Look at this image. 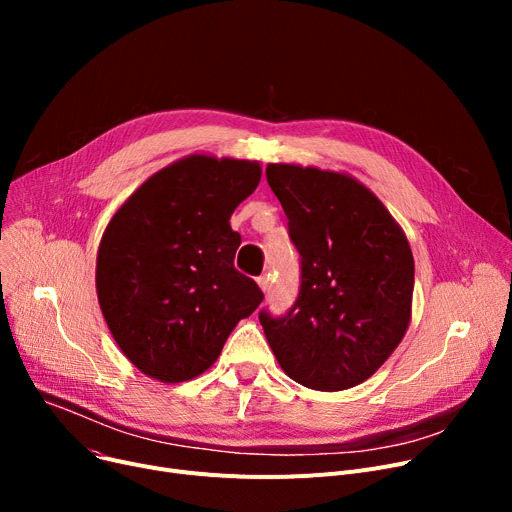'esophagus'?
I'll return each mask as SVG.
<instances>
[{"instance_id":"34e87169","label":"esophagus","mask_w":512,"mask_h":512,"mask_svg":"<svg viewBox=\"0 0 512 512\" xmlns=\"http://www.w3.org/2000/svg\"><path fill=\"white\" fill-rule=\"evenodd\" d=\"M257 284H259V288H261L263 292H267V288H270V276H261V278H257Z\"/></svg>"}]
</instances>
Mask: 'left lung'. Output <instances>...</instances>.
<instances>
[{
  "mask_svg": "<svg viewBox=\"0 0 512 512\" xmlns=\"http://www.w3.org/2000/svg\"><path fill=\"white\" fill-rule=\"evenodd\" d=\"M301 253V290L280 319L259 313L290 380L353 388L378 371L411 324L415 261L386 205L346 172L267 164Z\"/></svg>",
  "mask_w": 512,
  "mask_h": 512,
  "instance_id": "8db88e82",
  "label": "left lung"
}]
</instances>
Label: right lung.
<instances>
[{"label":"right lung","instance_id":"1","mask_svg":"<svg viewBox=\"0 0 512 512\" xmlns=\"http://www.w3.org/2000/svg\"><path fill=\"white\" fill-rule=\"evenodd\" d=\"M259 180V161L186 155L149 176L105 226L99 307L124 357L149 378H197L263 301L234 270L240 234L230 228Z\"/></svg>","mask_w":512,"mask_h":512}]
</instances>
